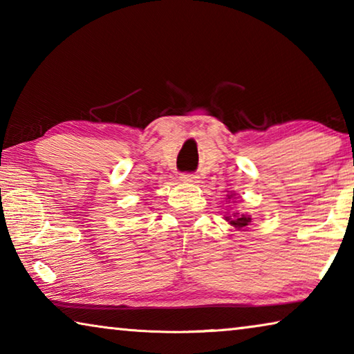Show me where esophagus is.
Masks as SVG:
<instances>
[{
	"mask_svg": "<svg viewBox=\"0 0 354 354\" xmlns=\"http://www.w3.org/2000/svg\"><path fill=\"white\" fill-rule=\"evenodd\" d=\"M183 183H198V176L196 175H190V173H183L181 176H179Z\"/></svg>",
	"mask_w": 354,
	"mask_h": 354,
	"instance_id": "1",
	"label": "esophagus"
}]
</instances>
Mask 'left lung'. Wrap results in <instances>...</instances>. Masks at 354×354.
<instances>
[{"label": "left lung", "mask_w": 354, "mask_h": 354, "mask_svg": "<svg viewBox=\"0 0 354 354\" xmlns=\"http://www.w3.org/2000/svg\"><path fill=\"white\" fill-rule=\"evenodd\" d=\"M231 196L232 195H227V198H231ZM225 220L230 225L237 227V230H241V227H247L248 226V223L251 221V217H250V215L241 214V215H232V217H225Z\"/></svg>", "instance_id": "1"}]
</instances>
